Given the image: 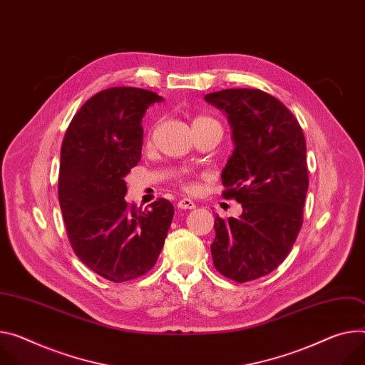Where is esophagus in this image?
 I'll list each match as a JSON object with an SVG mask.
<instances>
[{
	"label": "esophagus",
	"instance_id": "1",
	"mask_svg": "<svg viewBox=\"0 0 365 365\" xmlns=\"http://www.w3.org/2000/svg\"><path fill=\"white\" fill-rule=\"evenodd\" d=\"M195 202L192 200H187V197H183L178 202V208L179 210H195Z\"/></svg>",
	"mask_w": 365,
	"mask_h": 365
}]
</instances>
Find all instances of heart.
<instances>
[{
    "label": "heart",
    "mask_w": 365,
    "mask_h": 365,
    "mask_svg": "<svg viewBox=\"0 0 365 365\" xmlns=\"http://www.w3.org/2000/svg\"><path fill=\"white\" fill-rule=\"evenodd\" d=\"M210 122H215V120H214V119H211V118H208V116H197V118H195V119H193L192 126H196V125H204V123H210ZM151 138H153V130H150V134H148V137H147V141L150 143V141H151ZM179 182H180L182 187H183L185 190H187V192H193V190L196 189V183H195V180H192V178H189L187 175L182 176V178L179 179Z\"/></svg>",
    "instance_id": "heart-1"
}]
</instances>
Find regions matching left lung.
<instances>
[{"instance_id":"left-lung-1","label":"left lung","mask_w":365,"mask_h":365,"mask_svg":"<svg viewBox=\"0 0 365 365\" xmlns=\"http://www.w3.org/2000/svg\"><path fill=\"white\" fill-rule=\"evenodd\" d=\"M205 101L233 128L222 197L243 207L240 218L215 217L212 262L225 278L247 282L277 269L300 233L309 189L306 138L292 112L262 90L227 88Z\"/></svg>"}]
</instances>
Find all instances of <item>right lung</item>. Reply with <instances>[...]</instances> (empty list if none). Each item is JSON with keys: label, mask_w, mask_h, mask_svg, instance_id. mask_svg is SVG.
<instances>
[{"label": "right lung", "mask_w": 365, "mask_h": 365, "mask_svg": "<svg viewBox=\"0 0 365 365\" xmlns=\"http://www.w3.org/2000/svg\"><path fill=\"white\" fill-rule=\"evenodd\" d=\"M163 98L137 87L94 94L74 115L61 147L58 197L70 245L93 272L113 282L145 275L157 262L175 208L125 201V176L141 160V119Z\"/></svg>", "instance_id": "add662e5"}]
</instances>
